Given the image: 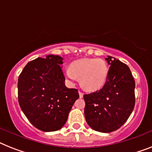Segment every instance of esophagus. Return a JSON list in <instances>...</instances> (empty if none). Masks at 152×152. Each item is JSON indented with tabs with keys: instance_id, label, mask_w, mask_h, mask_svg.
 Segmentation results:
<instances>
[{
	"instance_id": "obj_1",
	"label": "esophagus",
	"mask_w": 152,
	"mask_h": 152,
	"mask_svg": "<svg viewBox=\"0 0 152 152\" xmlns=\"http://www.w3.org/2000/svg\"><path fill=\"white\" fill-rule=\"evenodd\" d=\"M78 93H79V97H80V98H83V95H84V94L82 93V92H81V91H79Z\"/></svg>"
}]
</instances>
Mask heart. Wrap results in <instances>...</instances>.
<instances>
[{"label": "heart", "instance_id": "1", "mask_svg": "<svg viewBox=\"0 0 152 152\" xmlns=\"http://www.w3.org/2000/svg\"><path fill=\"white\" fill-rule=\"evenodd\" d=\"M65 76L71 84L81 78V86L88 91L103 87L109 75V67L102 59L84 58L75 61L66 68Z\"/></svg>", "mask_w": 152, "mask_h": 152}]
</instances>
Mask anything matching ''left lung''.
<instances>
[{
  "mask_svg": "<svg viewBox=\"0 0 152 152\" xmlns=\"http://www.w3.org/2000/svg\"><path fill=\"white\" fill-rule=\"evenodd\" d=\"M109 75L99 91L84 95L85 116L91 128L102 133L116 130L126 122L135 105V81L130 68L108 56Z\"/></svg>",
  "mask_w": 152,
  "mask_h": 152,
  "instance_id": "8db88e82",
  "label": "left lung"
}]
</instances>
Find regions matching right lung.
<instances>
[{
	"label": "right lung",
	"mask_w": 152,
	"mask_h": 152,
	"mask_svg": "<svg viewBox=\"0 0 152 152\" xmlns=\"http://www.w3.org/2000/svg\"><path fill=\"white\" fill-rule=\"evenodd\" d=\"M62 64L57 55L38 57L28 62L18 77L20 107L30 123L45 132L62 128L79 98L77 89L65 86Z\"/></svg>",
	"instance_id": "obj_1"
}]
</instances>
